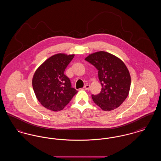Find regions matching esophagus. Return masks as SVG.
Returning a JSON list of instances; mask_svg holds the SVG:
<instances>
[{"instance_id": "obj_1", "label": "esophagus", "mask_w": 161, "mask_h": 161, "mask_svg": "<svg viewBox=\"0 0 161 161\" xmlns=\"http://www.w3.org/2000/svg\"><path fill=\"white\" fill-rule=\"evenodd\" d=\"M90 87H91V86H90V85H89V84H86V85H85V86H84V88L85 90L89 91V90L90 89Z\"/></svg>"}]
</instances>
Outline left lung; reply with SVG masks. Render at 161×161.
I'll list each match as a JSON object with an SVG mask.
<instances>
[{
	"label": "left lung",
	"mask_w": 161,
	"mask_h": 161,
	"mask_svg": "<svg viewBox=\"0 0 161 161\" xmlns=\"http://www.w3.org/2000/svg\"><path fill=\"white\" fill-rule=\"evenodd\" d=\"M85 60L98 70L101 91L92 95L94 103L104 111L119 107L130 91L131 77L127 66L120 58L104 51L89 54Z\"/></svg>",
	"instance_id": "1"
}]
</instances>
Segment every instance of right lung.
Returning <instances> with one entry per match:
<instances>
[{
	"instance_id": "1",
	"label": "right lung",
	"mask_w": 161,
	"mask_h": 161,
	"mask_svg": "<svg viewBox=\"0 0 161 161\" xmlns=\"http://www.w3.org/2000/svg\"><path fill=\"white\" fill-rule=\"evenodd\" d=\"M74 54H55L36 70L32 80L37 99L46 108L58 112L64 108L77 91L64 74Z\"/></svg>"
}]
</instances>
